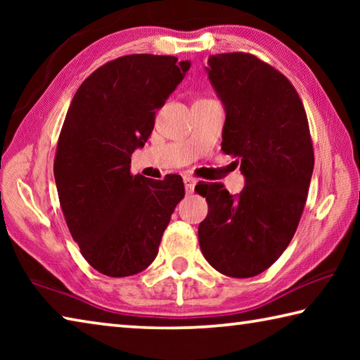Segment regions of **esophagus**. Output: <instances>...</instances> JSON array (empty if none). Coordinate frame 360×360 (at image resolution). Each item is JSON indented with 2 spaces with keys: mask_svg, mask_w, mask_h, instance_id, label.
<instances>
[{
  "mask_svg": "<svg viewBox=\"0 0 360 360\" xmlns=\"http://www.w3.org/2000/svg\"><path fill=\"white\" fill-rule=\"evenodd\" d=\"M195 184H197V179L192 178V176H184V187L187 193H192Z\"/></svg>",
  "mask_w": 360,
  "mask_h": 360,
  "instance_id": "1",
  "label": "esophagus"
}]
</instances>
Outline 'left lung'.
Returning <instances> with one entry per match:
<instances>
[{
  "label": "left lung",
  "mask_w": 360,
  "mask_h": 360,
  "mask_svg": "<svg viewBox=\"0 0 360 360\" xmlns=\"http://www.w3.org/2000/svg\"><path fill=\"white\" fill-rule=\"evenodd\" d=\"M208 77L225 108L222 150L236 157L246 186L230 195L221 182L195 187L208 202L200 249L219 273L251 278L279 259L307 203L314 150L307 112L283 72L252 53H216Z\"/></svg>",
  "instance_id": "1"
}]
</instances>
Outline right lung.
I'll return each instance as SVG.
<instances>
[{"label": "right lung", "mask_w": 360, "mask_h": 360, "mask_svg": "<svg viewBox=\"0 0 360 360\" xmlns=\"http://www.w3.org/2000/svg\"><path fill=\"white\" fill-rule=\"evenodd\" d=\"M188 68L172 56L119 57L85 79L66 112L53 160L60 205L84 259L103 275L148 268L184 197L181 176H133L130 163Z\"/></svg>", "instance_id": "1"}]
</instances>
